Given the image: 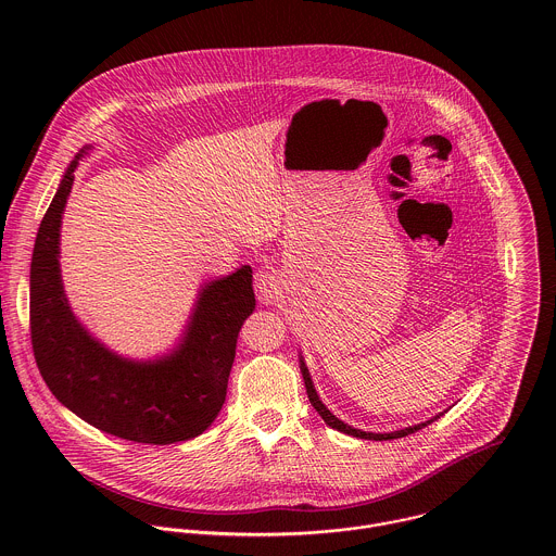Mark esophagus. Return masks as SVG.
I'll list each match as a JSON object with an SVG mask.
<instances>
[{
	"mask_svg": "<svg viewBox=\"0 0 556 556\" xmlns=\"http://www.w3.org/2000/svg\"><path fill=\"white\" fill-rule=\"evenodd\" d=\"M254 291H256V300L261 304H274L280 295V280L278 274L271 267H263L261 271H256L254 276Z\"/></svg>",
	"mask_w": 556,
	"mask_h": 556,
	"instance_id": "esophagus-1",
	"label": "esophagus"
}]
</instances>
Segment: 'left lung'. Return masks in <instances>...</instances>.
Returning a JSON list of instances; mask_svg holds the SVG:
<instances>
[{
    "instance_id": "obj_1",
    "label": "left lung",
    "mask_w": 556,
    "mask_h": 556,
    "mask_svg": "<svg viewBox=\"0 0 556 556\" xmlns=\"http://www.w3.org/2000/svg\"><path fill=\"white\" fill-rule=\"evenodd\" d=\"M300 368H302V375H304V383H306V392H308V397H311V404L317 408V413L323 417V421H325L329 428H333V430H338V432H344V434H351V437H357V439H368V441H390V439H400V437H406V434H413V432L421 430L424 426L432 424L434 419H439V417L443 415V413H439V415H434V417H430V419H426V421H421V424L406 426V428L394 430V432H366V430H359V428H353V426L344 424L342 419H338V417L323 404V400L318 397L317 390H315L311 370H308V366H306L302 353H300Z\"/></svg>"
}]
</instances>
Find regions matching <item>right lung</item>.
Returning <instances> with one entry per match:
<instances>
[{
	"mask_svg": "<svg viewBox=\"0 0 556 556\" xmlns=\"http://www.w3.org/2000/svg\"><path fill=\"white\" fill-rule=\"evenodd\" d=\"M68 164L40 223L29 269V320L38 370L68 410L89 426L135 443L190 441L218 417L243 320L254 311L252 269L205 280L177 342L162 355L135 359L98 340L64 291L60 241L75 170Z\"/></svg>",
	"mask_w": 556,
	"mask_h": 556,
	"instance_id": "right-lung-1",
	"label": "right lung"
}]
</instances>
